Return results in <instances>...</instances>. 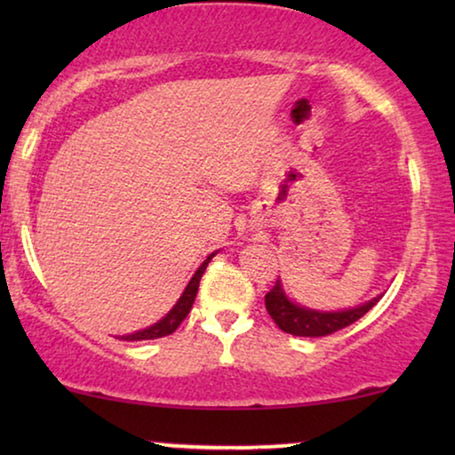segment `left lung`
Returning a JSON list of instances; mask_svg holds the SVG:
<instances>
[{"mask_svg":"<svg viewBox=\"0 0 455 455\" xmlns=\"http://www.w3.org/2000/svg\"><path fill=\"white\" fill-rule=\"evenodd\" d=\"M381 296H375L369 302L344 310H316L290 300L282 285V279H277L269 294L265 296V307L282 331L298 335V338H323V335L335 333L363 319L381 300Z\"/></svg>","mask_w":455,"mask_h":455,"instance_id":"1","label":"left lung"}]
</instances>
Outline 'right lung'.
<instances>
[{"mask_svg": "<svg viewBox=\"0 0 455 455\" xmlns=\"http://www.w3.org/2000/svg\"><path fill=\"white\" fill-rule=\"evenodd\" d=\"M215 252H211L207 259L203 260V265L198 267L195 275L190 277L188 285H186L182 296L178 298V302L173 304V308L167 313L164 319H159L157 323H153L151 327H145L140 329V331H134V333H128V335H122V339H128V341H142V339H157V338H165V335H172L176 329L180 327V323L186 319V315L190 313L192 304H195V298H196V291H198V283H201V277L204 269H207V265L211 263V259L215 257Z\"/></svg>", "mask_w": 455, "mask_h": 455, "instance_id": "right-lung-1", "label": "right lung"}]
</instances>
